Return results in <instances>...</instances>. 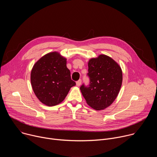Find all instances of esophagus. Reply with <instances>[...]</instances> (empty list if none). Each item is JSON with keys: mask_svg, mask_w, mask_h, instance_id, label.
Here are the masks:
<instances>
[{"mask_svg": "<svg viewBox=\"0 0 157 157\" xmlns=\"http://www.w3.org/2000/svg\"><path fill=\"white\" fill-rule=\"evenodd\" d=\"M81 79H79V80H78V81L76 82V86H77L78 87H79V86H81Z\"/></svg>", "mask_w": 157, "mask_h": 157, "instance_id": "obj_1", "label": "esophagus"}]
</instances>
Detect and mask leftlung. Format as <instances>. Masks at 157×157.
Instances as JSON below:
<instances>
[{
    "mask_svg": "<svg viewBox=\"0 0 157 157\" xmlns=\"http://www.w3.org/2000/svg\"><path fill=\"white\" fill-rule=\"evenodd\" d=\"M89 87L82 84L80 90L87 104L96 110L110 106L117 97L122 82V71L113 58L100 55L88 61Z\"/></svg>",
    "mask_w": 157,
    "mask_h": 157,
    "instance_id": "left-lung-1",
    "label": "left lung"
}]
</instances>
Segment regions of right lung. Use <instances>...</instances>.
<instances>
[{
  "label": "right lung",
  "instance_id": "right-lung-1",
  "mask_svg": "<svg viewBox=\"0 0 157 157\" xmlns=\"http://www.w3.org/2000/svg\"><path fill=\"white\" fill-rule=\"evenodd\" d=\"M30 81L36 98L48 106L63 102L71 87L76 85L66 66V58L57 52L44 55L34 64Z\"/></svg>",
  "mask_w": 157,
  "mask_h": 157
}]
</instances>
